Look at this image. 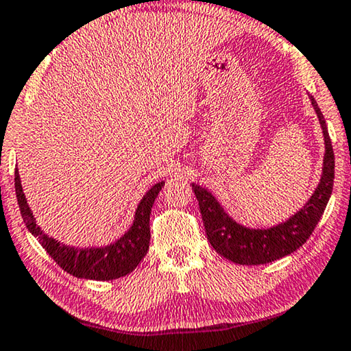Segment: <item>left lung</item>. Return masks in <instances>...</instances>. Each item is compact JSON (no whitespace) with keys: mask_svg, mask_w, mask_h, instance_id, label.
I'll use <instances>...</instances> for the list:
<instances>
[{"mask_svg":"<svg viewBox=\"0 0 351 351\" xmlns=\"http://www.w3.org/2000/svg\"><path fill=\"white\" fill-rule=\"evenodd\" d=\"M311 106L317 114L322 135H324V163L317 186L305 204L288 219L267 228H252L234 221L213 193L191 183L199 202L200 215L205 226V233L210 244L221 256L243 266H258L295 252L306 243L315 226L324 215L328 204L335 182V152L326 129L325 118L313 95H308Z\"/></svg>","mask_w":351,"mask_h":351,"instance_id":"left-lung-1","label":"left lung"}]
</instances>
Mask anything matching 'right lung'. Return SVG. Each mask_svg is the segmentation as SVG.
I'll use <instances>...</instances> for the list:
<instances>
[{
    "instance_id": "right-lung-1",
    "label": "right lung",
    "mask_w": 351,
    "mask_h": 351,
    "mask_svg": "<svg viewBox=\"0 0 351 351\" xmlns=\"http://www.w3.org/2000/svg\"><path fill=\"white\" fill-rule=\"evenodd\" d=\"M163 185L165 180L155 183L154 186L147 189L136 205L132 226L121 237L107 245L76 247L60 243L59 239L46 234L42 227L37 226L36 217H34L27 199L23 193L19 169H15L16 200H19L20 213L27 230L38 239L43 249L48 252L49 256L59 264L63 271L73 275V277L85 280L108 281L121 278L140 264L147 254L149 241H151L149 217H151L152 205L158 193L162 191Z\"/></svg>"
}]
</instances>
